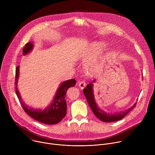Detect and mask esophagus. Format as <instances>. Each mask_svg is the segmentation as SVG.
Wrapping results in <instances>:
<instances>
[{"label":"esophagus","instance_id":"obj_1","mask_svg":"<svg viewBox=\"0 0 155 155\" xmlns=\"http://www.w3.org/2000/svg\"><path fill=\"white\" fill-rule=\"evenodd\" d=\"M78 86H79V87L81 88V90H83V89H84V87L86 86V83L84 81H80L78 83Z\"/></svg>","mask_w":155,"mask_h":155}]
</instances>
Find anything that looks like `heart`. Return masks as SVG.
Masks as SVG:
<instances>
[{
	"label": "heart",
	"mask_w": 155,
	"mask_h": 155,
	"mask_svg": "<svg viewBox=\"0 0 155 155\" xmlns=\"http://www.w3.org/2000/svg\"><path fill=\"white\" fill-rule=\"evenodd\" d=\"M102 46L103 43L102 42H93L89 47H87L82 51V53L80 55V59L83 61H87L93 59L96 56ZM99 68V64L96 61H91L86 63L84 65L83 71L87 74L94 75L97 74Z\"/></svg>",
	"instance_id": "obj_1"
}]
</instances>
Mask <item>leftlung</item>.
I'll return each mask as SVG.
<instances>
[{
	"label": "left lung",
	"mask_w": 155,
	"mask_h": 155,
	"mask_svg": "<svg viewBox=\"0 0 155 155\" xmlns=\"http://www.w3.org/2000/svg\"><path fill=\"white\" fill-rule=\"evenodd\" d=\"M95 82V80H94L90 84H88L83 90V93L86 98L88 104L91 107L93 112L95 115V116L101 120L103 122H114L123 119L126 115H127L131 110L136 106V103H135L133 105L129 108L124 110L123 112L114 113V114H107L104 112L101 108H99L96 102L94 93H93V83Z\"/></svg>",
	"instance_id": "obj_1"
}]
</instances>
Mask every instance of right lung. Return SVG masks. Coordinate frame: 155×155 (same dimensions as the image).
<instances>
[{
	"label": "right lung",
	"mask_w": 155,
	"mask_h": 155,
	"mask_svg": "<svg viewBox=\"0 0 155 155\" xmlns=\"http://www.w3.org/2000/svg\"><path fill=\"white\" fill-rule=\"evenodd\" d=\"M32 42L26 43L23 50L24 55L27 54L33 49ZM19 67L17 66L15 73V89L16 94L25 112L34 120L46 124H55L59 123L67 113V104L65 99L68 90L76 84L75 79H71L62 82L59 86L57 92L51 104L44 110L34 109L29 107L22 101L21 97L18 90V80L19 74Z\"/></svg>",
	"instance_id": "obj_1"
}]
</instances>
